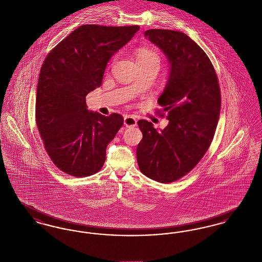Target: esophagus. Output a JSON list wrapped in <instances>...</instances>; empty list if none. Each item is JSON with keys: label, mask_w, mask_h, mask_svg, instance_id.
<instances>
[{"label": "esophagus", "mask_w": 262, "mask_h": 262, "mask_svg": "<svg viewBox=\"0 0 262 262\" xmlns=\"http://www.w3.org/2000/svg\"><path fill=\"white\" fill-rule=\"evenodd\" d=\"M124 125L126 127H134L137 125V120L133 116H125L124 118Z\"/></svg>", "instance_id": "obj_1"}]
</instances>
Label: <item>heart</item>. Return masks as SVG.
<instances>
[{
  "instance_id": "obj_1",
  "label": "heart",
  "mask_w": 262,
  "mask_h": 262,
  "mask_svg": "<svg viewBox=\"0 0 262 262\" xmlns=\"http://www.w3.org/2000/svg\"><path fill=\"white\" fill-rule=\"evenodd\" d=\"M137 62H156L159 63V57L153 51L141 49L138 51L137 56Z\"/></svg>"
}]
</instances>
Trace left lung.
<instances>
[{
	"mask_svg": "<svg viewBox=\"0 0 262 262\" xmlns=\"http://www.w3.org/2000/svg\"><path fill=\"white\" fill-rule=\"evenodd\" d=\"M144 36L170 63L158 98L169 124L157 129L148 121L137 122L143 136L137 145V164L150 179L172 183L191 171L209 148L220 115V88L209 58L187 34L149 29Z\"/></svg>",
	"mask_w": 262,
	"mask_h": 262,
	"instance_id": "8db88e82",
	"label": "left lung"
}]
</instances>
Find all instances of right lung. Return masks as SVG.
<instances>
[{
  "mask_svg": "<svg viewBox=\"0 0 262 262\" xmlns=\"http://www.w3.org/2000/svg\"><path fill=\"white\" fill-rule=\"evenodd\" d=\"M139 26L81 25L43 62L36 92L39 134L53 163L66 174L88 177L106 160V148L124 124L119 114L88 111L86 95L100 88L113 55Z\"/></svg>",
  "mask_w": 262,
  "mask_h": 262,
  "instance_id": "add662e5",
  "label": "right lung"
}]
</instances>
